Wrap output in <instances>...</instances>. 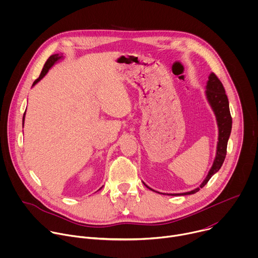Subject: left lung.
<instances>
[{
  "mask_svg": "<svg viewBox=\"0 0 258 258\" xmlns=\"http://www.w3.org/2000/svg\"><path fill=\"white\" fill-rule=\"evenodd\" d=\"M207 100L213 110V112L216 116V121L218 125V142H217V147H216V155L215 159L213 161V164L208 171L207 176L203 180V182L198 187L197 189L187 192V193H182V194H177V195H191L195 194L198 192L201 188H203L208 180L211 178V176L219 170V168L222 167L226 155H227V146H228V141L231 135L232 131V116L230 112V106H229V100L226 95L225 88L218 80V78L214 75L213 72L210 73V76L208 78L207 86H206V91H205ZM144 185L150 189L148 186L144 183ZM152 190V189H150ZM173 196V194H171ZM176 195V194H175ZM174 195V196H175Z\"/></svg>",
  "mask_w": 258,
  "mask_h": 258,
  "instance_id": "8db88e82",
  "label": "left lung"
}]
</instances>
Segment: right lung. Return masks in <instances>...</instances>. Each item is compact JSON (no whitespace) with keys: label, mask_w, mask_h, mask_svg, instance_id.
I'll list each match as a JSON object with an SVG mask.
<instances>
[{"label":"right lung","mask_w":258,"mask_h":258,"mask_svg":"<svg viewBox=\"0 0 258 258\" xmlns=\"http://www.w3.org/2000/svg\"><path fill=\"white\" fill-rule=\"evenodd\" d=\"M63 56L62 55H59V54H55V55H52V56H50L49 57V59L47 60V62L45 63V65H44V68H43V70H42V72H41V75H40V77H39V79H36L34 82H33V84H32V86H34L35 84H38L46 75H47V72L49 71V69L58 61V60H60L61 58H62ZM24 117H25V112H24V115H23V119H22V122L24 123ZM23 123H22V125H23Z\"/></svg>","instance_id":"1"}]
</instances>
